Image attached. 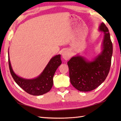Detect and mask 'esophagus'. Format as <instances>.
Segmentation results:
<instances>
[{"label":"esophagus","instance_id":"34e87169","mask_svg":"<svg viewBox=\"0 0 121 121\" xmlns=\"http://www.w3.org/2000/svg\"><path fill=\"white\" fill-rule=\"evenodd\" d=\"M62 56L63 59H65V60H68L71 57V55H70V52L69 51V50H64L62 53Z\"/></svg>","mask_w":121,"mask_h":121}]
</instances>
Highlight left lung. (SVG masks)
I'll return each instance as SVG.
<instances>
[{
	"label": "left lung",
	"mask_w": 121,
	"mask_h": 121,
	"mask_svg": "<svg viewBox=\"0 0 121 121\" xmlns=\"http://www.w3.org/2000/svg\"><path fill=\"white\" fill-rule=\"evenodd\" d=\"M99 30L104 33L101 51L91 60L77 55L68 62L71 84L81 91L96 89L105 81L109 72L113 52L112 43L109 30L104 23Z\"/></svg>",
	"instance_id": "1"
}]
</instances>
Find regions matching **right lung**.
I'll use <instances>...</instances> for the list:
<instances>
[{"instance_id": "right-lung-1", "label": "right lung", "mask_w": 121, "mask_h": 121, "mask_svg": "<svg viewBox=\"0 0 121 121\" xmlns=\"http://www.w3.org/2000/svg\"><path fill=\"white\" fill-rule=\"evenodd\" d=\"M8 61L10 73L15 83L24 91L33 96H40L50 91L53 86L54 74L62 63L61 55H56L50 59L44 70L37 77L26 79L18 76L13 70L10 60L9 49Z\"/></svg>"}]
</instances>
